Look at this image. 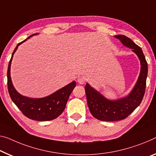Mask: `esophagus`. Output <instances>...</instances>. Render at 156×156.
<instances>
[{"label":"esophagus","mask_w":156,"mask_h":156,"mask_svg":"<svg viewBox=\"0 0 156 156\" xmlns=\"http://www.w3.org/2000/svg\"><path fill=\"white\" fill-rule=\"evenodd\" d=\"M77 82L79 83H80V84H83V83H84L86 82V79L84 77H83V76H80V77H78L77 79Z\"/></svg>","instance_id":"obj_1"}]
</instances>
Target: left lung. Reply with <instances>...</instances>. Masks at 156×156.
<instances>
[{"instance_id":"1","label":"left lung","mask_w":156,"mask_h":156,"mask_svg":"<svg viewBox=\"0 0 156 156\" xmlns=\"http://www.w3.org/2000/svg\"><path fill=\"white\" fill-rule=\"evenodd\" d=\"M115 37L121 40L125 46L131 48L137 55L140 60L141 72L135 87L128 96L116 101L106 99L86 83L85 91L90 113L95 119L103 121H116L127 118L140 105L147 84L148 65L142 49L125 35H116Z\"/></svg>"}]
</instances>
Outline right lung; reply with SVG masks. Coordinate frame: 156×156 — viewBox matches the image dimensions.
<instances>
[{
  "label": "right lung",
  "mask_w": 156,
  "mask_h": 156,
  "mask_svg": "<svg viewBox=\"0 0 156 156\" xmlns=\"http://www.w3.org/2000/svg\"><path fill=\"white\" fill-rule=\"evenodd\" d=\"M34 35H37V33L31 35L30 37ZM30 37H28L27 39ZM27 39L20 42L16 45L12 55L10 61L9 62L8 69V88L9 96L23 114L28 119L38 121H51V120L56 119L63 113L66 108L68 98L74 88L76 86V82L73 81L72 83L64 86L63 88L57 90L56 92L54 93L53 94L45 98L33 99V98H29L20 95L15 90L12 83L10 66L14 52L16 51L18 47L21 43L25 42Z\"/></svg>",
  "instance_id": "1"
}]
</instances>
